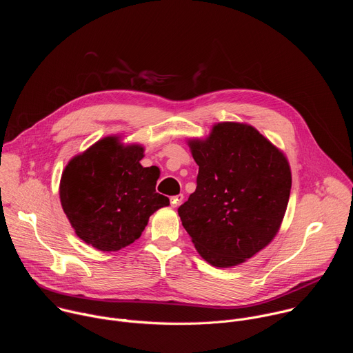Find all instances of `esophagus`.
I'll return each instance as SVG.
<instances>
[{
  "instance_id": "1",
  "label": "esophagus",
  "mask_w": 353,
  "mask_h": 353,
  "mask_svg": "<svg viewBox=\"0 0 353 353\" xmlns=\"http://www.w3.org/2000/svg\"><path fill=\"white\" fill-rule=\"evenodd\" d=\"M183 198H184V195H183V194H179V195H173V196H170V204H172V207H173V208L179 207V205L181 204Z\"/></svg>"
}]
</instances>
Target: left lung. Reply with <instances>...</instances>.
I'll use <instances>...</instances> for the list:
<instances>
[{"label":"left lung","mask_w":353,"mask_h":353,"mask_svg":"<svg viewBox=\"0 0 353 353\" xmlns=\"http://www.w3.org/2000/svg\"><path fill=\"white\" fill-rule=\"evenodd\" d=\"M196 188L179 216L199 256L229 268L275 237L292 187L290 168L254 127L218 123L207 139H190Z\"/></svg>","instance_id":"1"}]
</instances>
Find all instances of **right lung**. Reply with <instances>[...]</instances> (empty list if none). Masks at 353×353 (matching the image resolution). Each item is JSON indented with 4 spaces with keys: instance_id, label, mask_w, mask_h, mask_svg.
Wrapping results in <instances>:
<instances>
[{
    "instance_id": "right-lung-1",
    "label": "right lung",
    "mask_w": 353,
    "mask_h": 353,
    "mask_svg": "<svg viewBox=\"0 0 353 353\" xmlns=\"http://www.w3.org/2000/svg\"><path fill=\"white\" fill-rule=\"evenodd\" d=\"M141 145L106 137L72 158L60 181L63 210L77 236L102 251H117L139 239L149 216L169 198L157 192L159 172L143 168Z\"/></svg>"
}]
</instances>
